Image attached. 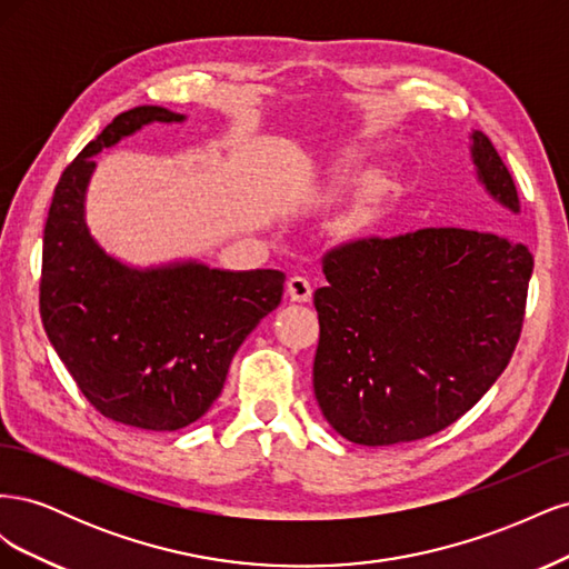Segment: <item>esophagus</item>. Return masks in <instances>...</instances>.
<instances>
[{
    "label": "esophagus",
    "mask_w": 569,
    "mask_h": 569,
    "mask_svg": "<svg viewBox=\"0 0 569 569\" xmlns=\"http://www.w3.org/2000/svg\"><path fill=\"white\" fill-rule=\"evenodd\" d=\"M287 295L291 301L306 303V301H311L313 287H311V282H308V278H303V274H291V278L287 280Z\"/></svg>",
    "instance_id": "esophagus-1"
}]
</instances>
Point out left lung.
I'll list each match as a JSON object with an SVG mask.
<instances>
[{
  "label": "left lung",
  "mask_w": 569,
  "mask_h": 569,
  "mask_svg": "<svg viewBox=\"0 0 569 569\" xmlns=\"http://www.w3.org/2000/svg\"><path fill=\"white\" fill-rule=\"evenodd\" d=\"M470 140L477 180L520 213L489 137L472 130ZM531 268L512 237L468 228L370 234L327 251V287L313 295V389L325 420L360 446L416 441L453 425L510 363Z\"/></svg>",
  "instance_id": "left-lung-1"
}]
</instances>
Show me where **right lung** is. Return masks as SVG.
I'll list each match as a JSON object with an SVG mask.
<instances>
[{
    "instance_id": "right-lung-1",
    "label": "right lung",
    "mask_w": 569,
    "mask_h": 569,
    "mask_svg": "<svg viewBox=\"0 0 569 569\" xmlns=\"http://www.w3.org/2000/svg\"><path fill=\"white\" fill-rule=\"evenodd\" d=\"M163 107L116 116L63 170L51 197L40 316L51 347L101 416L151 432L197 422L220 396L253 327L282 301L280 270H218L199 261L132 268L84 222L92 157L149 123H182Z\"/></svg>"
}]
</instances>
